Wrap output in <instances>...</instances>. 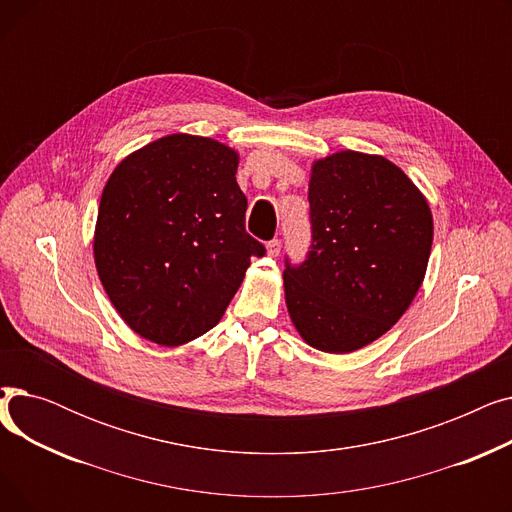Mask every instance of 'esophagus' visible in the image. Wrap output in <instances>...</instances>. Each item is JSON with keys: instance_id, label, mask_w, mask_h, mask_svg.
<instances>
[{"instance_id": "obj_1", "label": "esophagus", "mask_w": 512, "mask_h": 512, "mask_svg": "<svg viewBox=\"0 0 512 512\" xmlns=\"http://www.w3.org/2000/svg\"><path fill=\"white\" fill-rule=\"evenodd\" d=\"M267 255H270V257H278L280 255V249H282V245H280V240L278 238H274V240H270V242H267Z\"/></svg>"}]
</instances>
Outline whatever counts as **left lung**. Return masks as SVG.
<instances>
[{
    "label": "left lung",
    "mask_w": 512,
    "mask_h": 512,
    "mask_svg": "<svg viewBox=\"0 0 512 512\" xmlns=\"http://www.w3.org/2000/svg\"><path fill=\"white\" fill-rule=\"evenodd\" d=\"M309 205L311 251L284 270L288 315L317 351L353 353L413 303L432 251V209L390 159L348 149L313 161Z\"/></svg>",
    "instance_id": "1"
}]
</instances>
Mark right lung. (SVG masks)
I'll return each mask as SVG.
<instances>
[{
    "mask_svg": "<svg viewBox=\"0 0 512 512\" xmlns=\"http://www.w3.org/2000/svg\"><path fill=\"white\" fill-rule=\"evenodd\" d=\"M238 153L197 134H168L126 155L107 178L93 257L124 324L161 346L218 326L251 257Z\"/></svg>",
    "mask_w": 512,
    "mask_h": 512,
    "instance_id": "right-lung-1",
    "label": "right lung"
}]
</instances>
